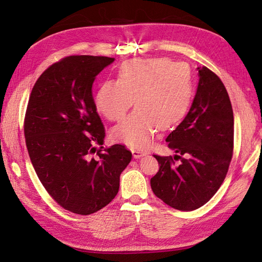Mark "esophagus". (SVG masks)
Masks as SVG:
<instances>
[{"instance_id": "obj_1", "label": "esophagus", "mask_w": 262, "mask_h": 262, "mask_svg": "<svg viewBox=\"0 0 262 262\" xmlns=\"http://www.w3.org/2000/svg\"><path fill=\"white\" fill-rule=\"evenodd\" d=\"M132 155H133V157L134 158H141V157H143V156H145L146 155V153L145 152H143V150H139V149H132Z\"/></svg>"}]
</instances>
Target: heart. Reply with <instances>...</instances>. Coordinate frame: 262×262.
<instances>
[{
	"instance_id": "heart-1",
	"label": "heart",
	"mask_w": 262,
	"mask_h": 262,
	"mask_svg": "<svg viewBox=\"0 0 262 262\" xmlns=\"http://www.w3.org/2000/svg\"><path fill=\"white\" fill-rule=\"evenodd\" d=\"M193 97L191 71L167 58L133 59L119 68L118 80L101 83L95 105L108 120L117 121L133 99L137 109L113 129L112 136L133 148L147 147L158 128L167 130L182 121Z\"/></svg>"
}]
</instances>
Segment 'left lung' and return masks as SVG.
<instances>
[{"mask_svg":"<svg viewBox=\"0 0 262 262\" xmlns=\"http://www.w3.org/2000/svg\"><path fill=\"white\" fill-rule=\"evenodd\" d=\"M198 70L199 83L192 105L166 138L176 154L154 155L160 170L150 178L154 194L180 211L199 209L216 193L233 156L234 116L227 91L211 70Z\"/></svg>","mask_w":262,"mask_h":262,"instance_id":"obj_1","label":"left lung"}]
</instances>
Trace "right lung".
Here are the masks:
<instances>
[{
  "label": "right lung",
  "instance_id": "obj_1",
  "mask_svg": "<svg viewBox=\"0 0 262 262\" xmlns=\"http://www.w3.org/2000/svg\"><path fill=\"white\" fill-rule=\"evenodd\" d=\"M114 61L71 55L54 63L34 85L26 110L24 132L39 180L63 209L81 215L113 201L132 158L121 144L102 149L105 128L93 98L95 78Z\"/></svg>",
  "mask_w": 262,
  "mask_h": 262
}]
</instances>
